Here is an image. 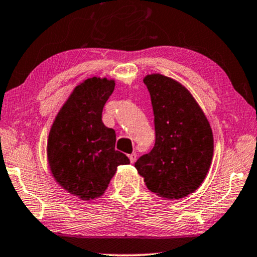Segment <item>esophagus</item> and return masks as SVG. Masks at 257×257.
I'll use <instances>...</instances> for the list:
<instances>
[{
	"instance_id": "obj_1",
	"label": "esophagus",
	"mask_w": 257,
	"mask_h": 257,
	"mask_svg": "<svg viewBox=\"0 0 257 257\" xmlns=\"http://www.w3.org/2000/svg\"><path fill=\"white\" fill-rule=\"evenodd\" d=\"M129 159H130V163H132V164L135 163L136 159H137V155H136V153L134 152V153H132V155H129Z\"/></svg>"
}]
</instances>
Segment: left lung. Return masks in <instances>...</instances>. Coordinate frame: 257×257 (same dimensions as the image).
Wrapping results in <instances>:
<instances>
[{"label": "left lung", "mask_w": 257, "mask_h": 257, "mask_svg": "<svg viewBox=\"0 0 257 257\" xmlns=\"http://www.w3.org/2000/svg\"><path fill=\"white\" fill-rule=\"evenodd\" d=\"M143 82L151 95L156 143L135 167L157 196L180 200L193 194L208 174L212 130L200 105L178 80L151 74Z\"/></svg>", "instance_id": "obj_1"}]
</instances>
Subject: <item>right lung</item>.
<instances>
[{
	"mask_svg": "<svg viewBox=\"0 0 257 257\" xmlns=\"http://www.w3.org/2000/svg\"><path fill=\"white\" fill-rule=\"evenodd\" d=\"M115 80L87 78L69 95L47 140V162L57 185L79 200L100 197L128 157L115 150L116 135L101 120Z\"/></svg>",
	"mask_w": 257,
	"mask_h": 257,
	"instance_id": "obj_1",
	"label": "right lung"
}]
</instances>
